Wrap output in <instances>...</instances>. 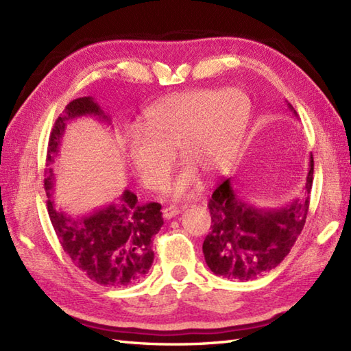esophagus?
I'll return each instance as SVG.
<instances>
[{
    "mask_svg": "<svg viewBox=\"0 0 351 351\" xmlns=\"http://www.w3.org/2000/svg\"><path fill=\"white\" fill-rule=\"evenodd\" d=\"M178 214H181V210L178 206H167L162 210V215L166 219H173Z\"/></svg>",
    "mask_w": 351,
    "mask_h": 351,
    "instance_id": "34e87169",
    "label": "esophagus"
}]
</instances>
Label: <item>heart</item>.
Returning a JSON list of instances; mask_svg holds the SVG:
<instances>
[{
    "mask_svg": "<svg viewBox=\"0 0 351 351\" xmlns=\"http://www.w3.org/2000/svg\"><path fill=\"white\" fill-rule=\"evenodd\" d=\"M250 101L238 88H193L170 95L145 111L140 126L125 134V156L151 190L166 184L176 149L184 160L167 191L185 197L200 173L214 178L234 162L250 119Z\"/></svg>",
    "mask_w": 351,
    "mask_h": 351,
    "instance_id": "b5f03b06",
    "label": "heart"
}]
</instances>
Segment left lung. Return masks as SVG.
<instances>
[{
	"mask_svg": "<svg viewBox=\"0 0 351 351\" xmlns=\"http://www.w3.org/2000/svg\"><path fill=\"white\" fill-rule=\"evenodd\" d=\"M297 116L295 110L289 106ZM314 180V158L304 184V197L280 208L247 204L230 184L223 181L208 202L211 230L204 241L210 270L230 280H250L278 267L293 249L306 221Z\"/></svg>",
	"mask_w": 351,
	"mask_h": 351,
	"instance_id": "left-lung-1",
	"label": "left lung"
}]
</instances>
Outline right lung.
<instances>
[{
  "mask_svg": "<svg viewBox=\"0 0 351 351\" xmlns=\"http://www.w3.org/2000/svg\"><path fill=\"white\" fill-rule=\"evenodd\" d=\"M96 116L108 122L92 96L69 102L51 131L45 169L48 214L63 250L88 279L104 287L134 285L146 276L154 263L152 238L162 226L161 205L140 204L132 191L125 190L117 202L83 217H72L51 200L54 193V167L69 121Z\"/></svg>",
  "mask_w": 351,
  "mask_h": 351,
  "instance_id": "add662e5",
  "label": "right lung"
}]
</instances>
